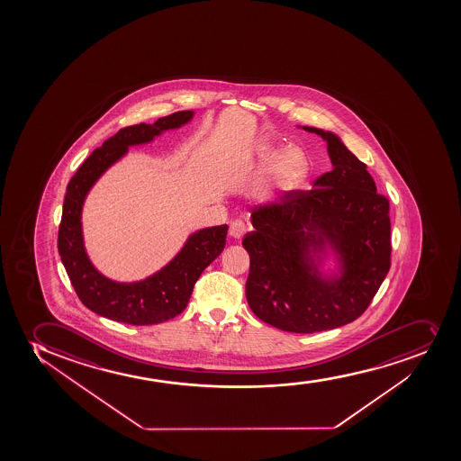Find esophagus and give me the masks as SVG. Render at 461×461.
<instances>
[{
    "instance_id": "34e87169",
    "label": "esophagus",
    "mask_w": 461,
    "mask_h": 461,
    "mask_svg": "<svg viewBox=\"0 0 461 461\" xmlns=\"http://www.w3.org/2000/svg\"><path fill=\"white\" fill-rule=\"evenodd\" d=\"M245 231H247L245 223H243L242 221H234V222H231V225H230L228 234H230V238H233L234 240H240Z\"/></svg>"
}]
</instances>
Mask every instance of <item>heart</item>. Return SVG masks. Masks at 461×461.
Here are the masks:
<instances>
[{"label":"heart","instance_id":"b5f03b06","mask_svg":"<svg viewBox=\"0 0 461 461\" xmlns=\"http://www.w3.org/2000/svg\"><path fill=\"white\" fill-rule=\"evenodd\" d=\"M253 152L262 163H267L277 155L278 146L269 140H262L254 146ZM307 172H309V158L306 152L298 146H289L278 155L277 158L274 159L267 175L276 187L291 190L303 183Z\"/></svg>","mask_w":461,"mask_h":461}]
</instances>
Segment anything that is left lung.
I'll return each mask as SVG.
<instances>
[{
    "instance_id": "left-lung-1",
    "label": "left lung",
    "mask_w": 461,
    "mask_h": 461,
    "mask_svg": "<svg viewBox=\"0 0 461 461\" xmlns=\"http://www.w3.org/2000/svg\"><path fill=\"white\" fill-rule=\"evenodd\" d=\"M327 143L332 170L312 190H294L251 214L247 300L262 321L313 333L361 317L390 269V203L341 139L303 126ZM339 273L321 271L327 255Z\"/></svg>"
}]
</instances>
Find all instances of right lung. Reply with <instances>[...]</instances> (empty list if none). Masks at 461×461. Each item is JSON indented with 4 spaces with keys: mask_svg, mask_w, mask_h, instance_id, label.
<instances>
[{
    "mask_svg": "<svg viewBox=\"0 0 461 461\" xmlns=\"http://www.w3.org/2000/svg\"><path fill=\"white\" fill-rule=\"evenodd\" d=\"M194 111H179L154 124L120 129L95 149L67 185L58 249L77 297L89 311L114 321L149 326L167 321L183 312L203 269L222 253L227 225L198 230L188 236L179 253L159 271L139 282H115L89 260L82 231V208L97 179L128 154L131 146L150 143L155 137L178 129L194 119Z\"/></svg>",
    "mask_w": 461,
    "mask_h": 461,
    "instance_id": "1",
    "label": "right lung"
}]
</instances>
